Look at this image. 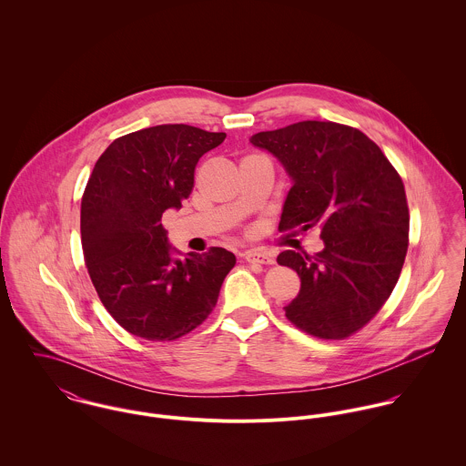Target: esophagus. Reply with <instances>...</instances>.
<instances>
[{
  "instance_id": "34e87169",
  "label": "esophagus",
  "mask_w": 466,
  "mask_h": 466,
  "mask_svg": "<svg viewBox=\"0 0 466 466\" xmlns=\"http://www.w3.org/2000/svg\"><path fill=\"white\" fill-rule=\"evenodd\" d=\"M244 258H246V262H251V264H272L274 262V258L270 255L262 253V251H257V249L246 251Z\"/></svg>"
}]
</instances>
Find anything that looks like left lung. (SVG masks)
<instances>
[{"label": "left lung", "instance_id": "1", "mask_svg": "<svg viewBox=\"0 0 466 466\" xmlns=\"http://www.w3.org/2000/svg\"><path fill=\"white\" fill-rule=\"evenodd\" d=\"M249 141L292 181L279 229L318 226L325 244L314 257L279 253L278 264L301 279L287 319L321 339L357 332L393 292L407 253L409 208L397 170L366 134L333 122H298Z\"/></svg>", "mask_w": 466, "mask_h": 466}]
</instances>
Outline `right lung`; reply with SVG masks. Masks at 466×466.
Listing matches in <instances>:
<instances>
[{
  "instance_id": "1",
  "label": "right lung",
  "mask_w": 466,
  "mask_h": 466,
  "mask_svg": "<svg viewBox=\"0 0 466 466\" xmlns=\"http://www.w3.org/2000/svg\"><path fill=\"white\" fill-rule=\"evenodd\" d=\"M224 137L185 124L141 129L115 139L91 172L80 206L87 272L107 312L141 339L174 340L199 327L237 262L222 248L179 258L161 226Z\"/></svg>"
}]
</instances>
